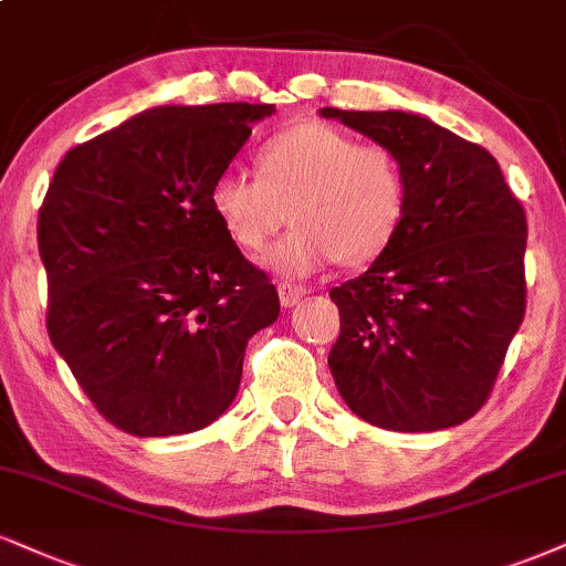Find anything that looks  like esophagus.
I'll list each match as a JSON object with an SVG mask.
<instances>
[{
    "instance_id": "34e87169",
    "label": "esophagus",
    "mask_w": 566,
    "mask_h": 566,
    "mask_svg": "<svg viewBox=\"0 0 566 566\" xmlns=\"http://www.w3.org/2000/svg\"><path fill=\"white\" fill-rule=\"evenodd\" d=\"M306 294V291L302 289V285H291V283H281L277 285V296H281V304L283 306H294L302 302V296Z\"/></svg>"
}]
</instances>
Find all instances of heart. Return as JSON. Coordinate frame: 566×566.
Wrapping results in <instances>:
<instances>
[{
	"label": "heart",
	"instance_id": "obj_1",
	"mask_svg": "<svg viewBox=\"0 0 566 566\" xmlns=\"http://www.w3.org/2000/svg\"><path fill=\"white\" fill-rule=\"evenodd\" d=\"M209 209L249 254L268 249L294 220L268 264L283 277H306L333 260L359 268L380 256L403 222L407 178L386 146L302 123L262 146L260 178L222 172L209 188Z\"/></svg>",
	"mask_w": 566,
	"mask_h": 566
}]
</instances>
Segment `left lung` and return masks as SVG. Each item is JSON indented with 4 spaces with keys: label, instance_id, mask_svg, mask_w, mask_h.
Returning a JSON list of instances; mask_svg holds the SVG:
<instances>
[{
    "label": "left lung",
    "instance_id": "left-lung-1",
    "mask_svg": "<svg viewBox=\"0 0 566 566\" xmlns=\"http://www.w3.org/2000/svg\"><path fill=\"white\" fill-rule=\"evenodd\" d=\"M323 117L386 146L407 178L388 249L331 298L333 380L348 409L399 432L446 430L491 396L525 317V209L483 146L401 109Z\"/></svg>",
    "mask_w": 566,
    "mask_h": 566
}]
</instances>
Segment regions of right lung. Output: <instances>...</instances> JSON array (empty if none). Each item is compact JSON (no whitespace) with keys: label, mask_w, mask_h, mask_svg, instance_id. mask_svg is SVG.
Instances as JSON below:
<instances>
[{"label":"right lung","mask_w":566,"mask_h":566,"mask_svg":"<svg viewBox=\"0 0 566 566\" xmlns=\"http://www.w3.org/2000/svg\"><path fill=\"white\" fill-rule=\"evenodd\" d=\"M272 104L144 109L70 149L39 209L49 340L104 420L138 438L207 428L243 352L281 315L275 285L209 209V188Z\"/></svg>","instance_id":"add662e5"}]
</instances>
